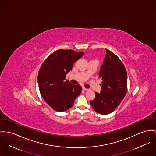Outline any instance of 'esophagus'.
<instances>
[{
    "mask_svg": "<svg viewBox=\"0 0 156 156\" xmlns=\"http://www.w3.org/2000/svg\"><path fill=\"white\" fill-rule=\"evenodd\" d=\"M83 89L84 90H89V89H87V88H85V87H83Z\"/></svg>",
    "mask_w": 156,
    "mask_h": 156,
    "instance_id": "obj_1",
    "label": "esophagus"
}]
</instances>
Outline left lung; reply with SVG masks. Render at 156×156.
<instances>
[{
    "label": "left lung",
    "instance_id": "1",
    "mask_svg": "<svg viewBox=\"0 0 156 156\" xmlns=\"http://www.w3.org/2000/svg\"><path fill=\"white\" fill-rule=\"evenodd\" d=\"M106 50L99 72L102 90L101 94L95 92L94 99L90 101L94 110L102 115L115 111L127 92V73L123 63L114 53Z\"/></svg>",
    "mask_w": 156,
    "mask_h": 156
}]
</instances>
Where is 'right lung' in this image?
I'll return each instance as SVG.
<instances>
[{"instance_id": "right-lung-1", "label": "right lung", "mask_w": 156, "mask_h": 156, "mask_svg": "<svg viewBox=\"0 0 156 156\" xmlns=\"http://www.w3.org/2000/svg\"><path fill=\"white\" fill-rule=\"evenodd\" d=\"M83 54L73 50L60 49L51 54L42 64L38 74L40 92L45 101L57 112L70 109L82 92L80 85H74L65 79L73 64Z\"/></svg>"}]
</instances>
